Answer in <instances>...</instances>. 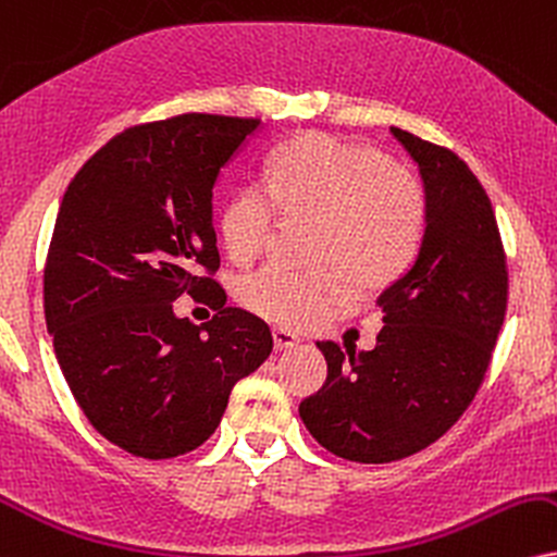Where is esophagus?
Returning <instances> with one entry per match:
<instances>
[{
    "label": "esophagus",
    "mask_w": 557,
    "mask_h": 557,
    "mask_svg": "<svg viewBox=\"0 0 557 557\" xmlns=\"http://www.w3.org/2000/svg\"><path fill=\"white\" fill-rule=\"evenodd\" d=\"M297 343L299 338L292 331H284V327H276V331H273V346H276V351H286V348H294Z\"/></svg>",
    "instance_id": "obj_1"
}]
</instances>
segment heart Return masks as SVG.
I'll list each match as a JSON object with an SVG mask.
<instances>
[{"instance_id": "b5f03b06", "label": "heart", "mask_w": 557, "mask_h": 557, "mask_svg": "<svg viewBox=\"0 0 557 557\" xmlns=\"http://www.w3.org/2000/svg\"><path fill=\"white\" fill-rule=\"evenodd\" d=\"M318 219L314 258L335 263L359 286H380L408 265L423 226V198L408 175L380 152L335 136L310 134L273 154L263 185L250 183L226 198L222 237L245 263L263 250L276 222ZM346 299L338 271L301 273L265 265L239 284V301L278 325H305Z\"/></svg>"}]
</instances>
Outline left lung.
Returning <instances> with one entry per match:
<instances>
[{"instance_id": "left-lung-1", "label": "left lung", "mask_w": 557, "mask_h": 557, "mask_svg": "<svg viewBox=\"0 0 557 557\" xmlns=\"http://www.w3.org/2000/svg\"><path fill=\"white\" fill-rule=\"evenodd\" d=\"M389 134L423 183L421 245L376 297V346L318 343L327 382L299 405L314 442L361 465L416 455L455 425L488 369L509 294L496 214L472 170L403 128Z\"/></svg>"}]
</instances>
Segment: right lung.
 Here are the masks:
<instances>
[{
	"label": "right lung",
	"instance_id": "obj_1",
	"mask_svg": "<svg viewBox=\"0 0 557 557\" xmlns=\"http://www.w3.org/2000/svg\"><path fill=\"white\" fill-rule=\"evenodd\" d=\"M256 119L188 113L134 126L69 183L44 271L46 327L61 374L100 436L170 459L216 431L232 387L271 356L256 314L226 307L216 271L214 185ZM203 293L206 326L172 301Z\"/></svg>",
	"mask_w": 557,
	"mask_h": 557
}]
</instances>
